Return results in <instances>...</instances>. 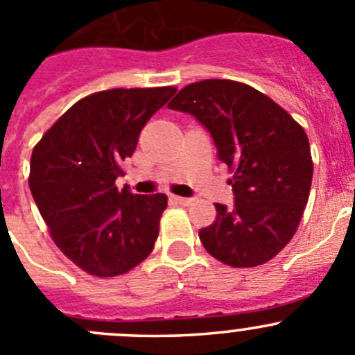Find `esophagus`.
<instances>
[{"instance_id":"1","label":"esophagus","mask_w":355,"mask_h":355,"mask_svg":"<svg viewBox=\"0 0 355 355\" xmlns=\"http://www.w3.org/2000/svg\"><path fill=\"white\" fill-rule=\"evenodd\" d=\"M170 199L173 200L175 204H182V206H189V204L192 202L191 198H178V196H171Z\"/></svg>"}]
</instances>
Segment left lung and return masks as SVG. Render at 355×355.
Instances as JSON below:
<instances>
[{"mask_svg":"<svg viewBox=\"0 0 355 355\" xmlns=\"http://www.w3.org/2000/svg\"><path fill=\"white\" fill-rule=\"evenodd\" d=\"M168 108L192 114L234 171V204H214L216 220L199 230L204 249L235 268L277 256L309 199L313 159L304 128L263 92L221 78L187 85Z\"/></svg>","mask_w":355,"mask_h":355,"instance_id":"1","label":"left lung"}]
</instances>
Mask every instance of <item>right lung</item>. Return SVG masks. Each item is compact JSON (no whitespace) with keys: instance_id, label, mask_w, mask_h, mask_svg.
Segmentation results:
<instances>
[{"instance_id":"right-lung-1","label":"right lung","mask_w":355,"mask_h":355,"mask_svg":"<svg viewBox=\"0 0 355 355\" xmlns=\"http://www.w3.org/2000/svg\"><path fill=\"white\" fill-rule=\"evenodd\" d=\"M175 87L111 89L87 96L42 135L31 157L32 198L55 244L96 277L127 273L155 249L164 194L135 196L123 175L149 118Z\"/></svg>"}]
</instances>
